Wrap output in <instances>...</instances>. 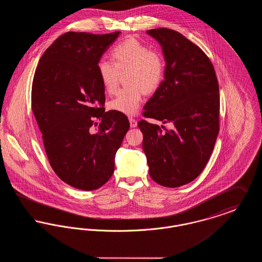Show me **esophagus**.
Masks as SVG:
<instances>
[{
  "label": "esophagus",
  "instance_id": "obj_1",
  "mask_svg": "<svg viewBox=\"0 0 262 262\" xmlns=\"http://www.w3.org/2000/svg\"><path fill=\"white\" fill-rule=\"evenodd\" d=\"M129 125L132 127H136L137 125V120H135V119H133V118H130L129 119Z\"/></svg>",
  "mask_w": 262,
  "mask_h": 262
}]
</instances>
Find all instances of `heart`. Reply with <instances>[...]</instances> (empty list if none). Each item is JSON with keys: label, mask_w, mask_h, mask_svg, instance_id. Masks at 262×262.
<instances>
[{"label": "heart", "mask_w": 262, "mask_h": 262, "mask_svg": "<svg viewBox=\"0 0 262 262\" xmlns=\"http://www.w3.org/2000/svg\"><path fill=\"white\" fill-rule=\"evenodd\" d=\"M111 55L113 62L101 60L97 63L102 86L107 93L114 94L121 75H126L125 81L128 88L117 93L109 102V108L114 112L134 116L140 107L143 92L151 94L160 88L166 71L164 56L135 37L116 44Z\"/></svg>", "instance_id": "b5f03b06"}]
</instances>
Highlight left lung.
Masks as SVG:
<instances>
[{
    "label": "left lung",
    "instance_id": "8db88e82",
    "mask_svg": "<svg viewBox=\"0 0 262 262\" xmlns=\"http://www.w3.org/2000/svg\"><path fill=\"white\" fill-rule=\"evenodd\" d=\"M162 46L166 71L144 106V117L173 123L162 128L141 120L142 148L151 179L166 187L192 182L208 162L219 133V84L214 67L198 45L168 28L146 31Z\"/></svg>",
    "mask_w": 262,
    "mask_h": 262
}]
</instances>
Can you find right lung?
<instances>
[{"label":"right lung","instance_id":"add662e5","mask_svg":"<svg viewBox=\"0 0 262 262\" xmlns=\"http://www.w3.org/2000/svg\"><path fill=\"white\" fill-rule=\"evenodd\" d=\"M119 34H62L44 52L33 77L31 108L51 167L62 182L82 190L97 189L112 177L129 127L125 115L105 112L97 73L100 58Z\"/></svg>","mask_w":262,"mask_h":262}]
</instances>
